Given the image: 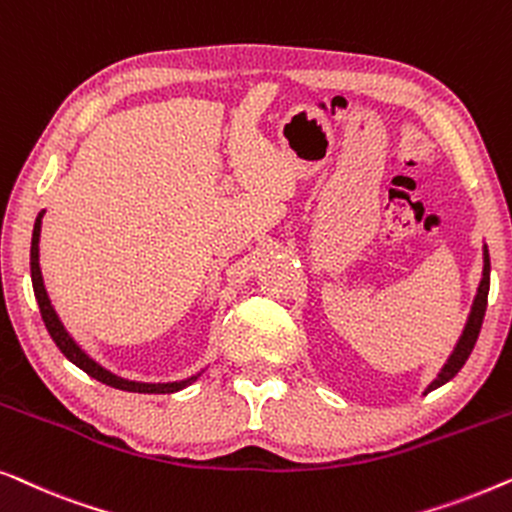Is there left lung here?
Wrapping results in <instances>:
<instances>
[{"label": "left lung", "mask_w": 512, "mask_h": 512, "mask_svg": "<svg viewBox=\"0 0 512 512\" xmlns=\"http://www.w3.org/2000/svg\"><path fill=\"white\" fill-rule=\"evenodd\" d=\"M482 263H485V265H482V279H480L478 293H475V298H473L471 314H468L464 331H461L457 345H454V349H452V354L447 356L445 366L440 368L436 380H433L429 387H426L424 394H429V391L443 387L445 382H450L452 377L457 375L461 368H464V363L468 361V356H471V352H473L475 340H478L480 328H482V319H485V310H487V293H489V249H487V244L482 247Z\"/></svg>", "instance_id": "8db88e82"}]
</instances>
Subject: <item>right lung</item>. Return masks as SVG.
I'll return each instance as SVG.
<instances>
[{
    "mask_svg": "<svg viewBox=\"0 0 512 512\" xmlns=\"http://www.w3.org/2000/svg\"><path fill=\"white\" fill-rule=\"evenodd\" d=\"M41 219H44V212H39L37 221H34V230H32V247H30V270H32V286H34V296H37L39 303V312L41 319L51 333V338L62 354L67 356L69 361L74 363L76 368H81L83 373H88L90 377H95L97 382L107 384V387L121 389V391H135V394H174V391L188 387L198 380V375L188 377V380L181 382H135V380H125V377H118L107 370L104 366H100L95 359L83 352V349L76 345V340L72 335L67 333V328L62 326V321L58 317V312L53 310L51 298H48L46 286H44V277H41V268H39V235H41Z\"/></svg>",
    "mask_w": 512,
    "mask_h": 512,
    "instance_id": "obj_1",
    "label": "right lung"
}]
</instances>
